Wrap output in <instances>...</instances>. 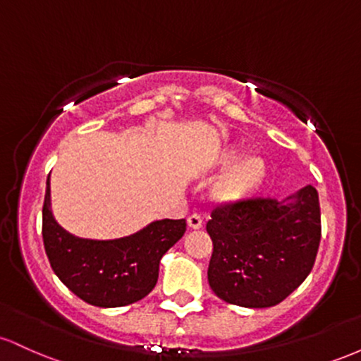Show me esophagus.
<instances>
[{
  "label": "esophagus",
  "mask_w": 361,
  "mask_h": 361,
  "mask_svg": "<svg viewBox=\"0 0 361 361\" xmlns=\"http://www.w3.org/2000/svg\"><path fill=\"white\" fill-rule=\"evenodd\" d=\"M186 224H188L190 229H200V227L204 226V221H202L200 215L193 214V215H190L188 219H186Z\"/></svg>",
  "instance_id": "esophagus-1"
}]
</instances>
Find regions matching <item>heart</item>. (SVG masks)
Here are the masks:
<instances>
[{
    "label": "heart",
    "mask_w": 361,
    "mask_h": 361,
    "mask_svg": "<svg viewBox=\"0 0 361 361\" xmlns=\"http://www.w3.org/2000/svg\"><path fill=\"white\" fill-rule=\"evenodd\" d=\"M215 164L226 168L214 181L210 198L219 207H239L250 202L263 188L268 163L259 154H246L239 144H227L215 156Z\"/></svg>",
    "instance_id": "b5f03b06"
}]
</instances>
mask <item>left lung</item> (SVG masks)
Masks as SVG:
<instances>
[{"label": "left lung", "instance_id": "1", "mask_svg": "<svg viewBox=\"0 0 361 361\" xmlns=\"http://www.w3.org/2000/svg\"><path fill=\"white\" fill-rule=\"evenodd\" d=\"M207 233L214 243L209 285L227 304L267 309L307 279L321 241L319 195L312 185L283 200H250L217 209Z\"/></svg>", "mask_w": 361, "mask_h": 361}]
</instances>
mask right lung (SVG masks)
Masks as SVG:
<instances>
[{"label": "right lung", "instance_id": "obj_1", "mask_svg": "<svg viewBox=\"0 0 361 361\" xmlns=\"http://www.w3.org/2000/svg\"><path fill=\"white\" fill-rule=\"evenodd\" d=\"M185 231V219H161L126 238H78L54 217L47 178L42 235L49 263L62 283L91 305L122 307L144 299L156 287L161 258Z\"/></svg>", "mask_w": 361, "mask_h": 361}]
</instances>
